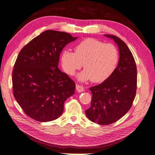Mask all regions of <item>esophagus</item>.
<instances>
[{
	"mask_svg": "<svg viewBox=\"0 0 155 155\" xmlns=\"http://www.w3.org/2000/svg\"><path fill=\"white\" fill-rule=\"evenodd\" d=\"M76 88H77V91L78 92V93H82V92L84 91V87L81 86L79 84H77L76 85Z\"/></svg>",
	"mask_w": 155,
	"mask_h": 155,
	"instance_id": "obj_1",
	"label": "esophagus"
}]
</instances>
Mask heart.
I'll use <instances>...</instances> for the list:
<instances>
[{
  "instance_id": "1",
  "label": "heart",
  "mask_w": 155,
  "mask_h": 155,
  "mask_svg": "<svg viewBox=\"0 0 155 155\" xmlns=\"http://www.w3.org/2000/svg\"><path fill=\"white\" fill-rule=\"evenodd\" d=\"M74 50V52L67 49L62 51L61 63L64 71L71 76L83 64L85 69L78 76L81 81L102 83L113 74L118 65L119 55L113 45L88 38L78 42Z\"/></svg>"
}]
</instances>
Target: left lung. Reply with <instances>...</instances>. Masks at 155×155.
Returning a JSON list of instances; mask_svg holds the SVG:
<instances>
[{
    "mask_svg": "<svg viewBox=\"0 0 155 155\" xmlns=\"http://www.w3.org/2000/svg\"><path fill=\"white\" fill-rule=\"evenodd\" d=\"M104 36L117 45L119 61L108 79L90 88L93 94L91 105L85 111L88 119L101 125L114 123L130 110L135 98L137 83V65L130 49L116 36Z\"/></svg>",
    "mask_w": 155,
    "mask_h": 155,
    "instance_id": "8db88e82",
    "label": "left lung"
}]
</instances>
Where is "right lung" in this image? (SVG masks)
Segmentation results:
<instances>
[{"label":"right lung","instance_id":"right-lung-1","mask_svg":"<svg viewBox=\"0 0 155 155\" xmlns=\"http://www.w3.org/2000/svg\"><path fill=\"white\" fill-rule=\"evenodd\" d=\"M67 32L48 30L20 51L12 71L13 94L26 114L39 122L57 119L75 93V83L58 68L66 45L75 41Z\"/></svg>","mask_w":155,"mask_h":155}]
</instances>
